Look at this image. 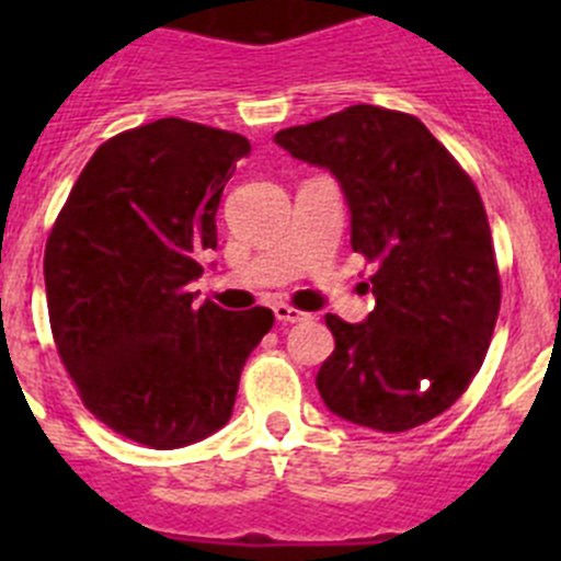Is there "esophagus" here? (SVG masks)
I'll return each instance as SVG.
<instances>
[{
	"label": "esophagus",
	"instance_id": "obj_1",
	"mask_svg": "<svg viewBox=\"0 0 561 561\" xmlns=\"http://www.w3.org/2000/svg\"><path fill=\"white\" fill-rule=\"evenodd\" d=\"M272 311H275L277 323H284V325L304 323V320H309V314H306V311H297V309H291V306H286V304H277Z\"/></svg>",
	"mask_w": 561,
	"mask_h": 561
}]
</instances>
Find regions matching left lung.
Returning a JSON list of instances; mask_svg holds the SVG:
<instances>
[{
    "instance_id": "left-lung-1",
    "label": "left lung",
    "mask_w": 561,
    "mask_h": 561,
    "mask_svg": "<svg viewBox=\"0 0 561 561\" xmlns=\"http://www.w3.org/2000/svg\"><path fill=\"white\" fill-rule=\"evenodd\" d=\"M275 142L334 173L351 247L374 264L368 320L325 314L334 334L317 370L325 408L379 433L427 424L469 388L500 314L478 187L419 117L368 103L284 128Z\"/></svg>"
}]
</instances>
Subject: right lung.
Returning <instances> with one entry per match:
<instances>
[{
  "mask_svg": "<svg viewBox=\"0 0 561 561\" xmlns=\"http://www.w3.org/2000/svg\"><path fill=\"white\" fill-rule=\"evenodd\" d=\"M241 134L162 117L103 142L69 191L44 250L56 348L83 404L114 433L180 449L230 421L247 356L275 323L264 306H193L196 257Z\"/></svg>",
  "mask_w": 561,
  "mask_h": 561,
  "instance_id": "right-lung-1",
  "label": "right lung"
}]
</instances>
